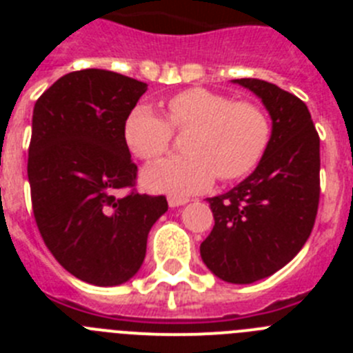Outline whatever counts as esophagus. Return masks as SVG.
I'll list each match as a JSON object with an SVG mask.
<instances>
[{
  "instance_id": "1",
  "label": "esophagus",
  "mask_w": 353,
  "mask_h": 353,
  "mask_svg": "<svg viewBox=\"0 0 353 353\" xmlns=\"http://www.w3.org/2000/svg\"><path fill=\"white\" fill-rule=\"evenodd\" d=\"M189 199L187 198H179V196H170L168 198V203H170L171 208H176V207H182V205H185Z\"/></svg>"
}]
</instances>
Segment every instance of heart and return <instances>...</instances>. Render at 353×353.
I'll return each instance as SVG.
<instances>
[{"instance_id":"heart-1","label":"heart","mask_w":353,"mask_h":353,"mask_svg":"<svg viewBox=\"0 0 353 353\" xmlns=\"http://www.w3.org/2000/svg\"><path fill=\"white\" fill-rule=\"evenodd\" d=\"M168 122L148 105L132 109L125 121V141L138 159L154 162L170 148L173 129H191L183 143L187 155L170 157L148 168L143 182L152 191L194 194L212 185L248 174L269 145V118L252 102L205 88L176 93L168 101Z\"/></svg>"}]
</instances>
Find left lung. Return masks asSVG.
I'll return each mask as SVG.
<instances>
[{
    "label": "left lung",
    "mask_w": 353,
    "mask_h": 353,
    "mask_svg": "<svg viewBox=\"0 0 353 353\" xmlns=\"http://www.w3.org/2000/svg\"><path fill=\"white\" fill-rule=\"evenodd\" d=\"M233 83L261 99L272 134L256 170L207 199L215 224L199 252L214 276L249 285L283 269L310 239L320 201V138L299 97L261 79Z\"/></svg>",
    "instance_id": "1"
}]
</instances>
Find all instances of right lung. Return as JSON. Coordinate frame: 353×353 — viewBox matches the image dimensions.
I'll list each match as a JSON object with an SVG mask.
<instances>
[{
    "mask_svg": "<svg viewBox=\"0 0 353 353\" xmlns=\"http://www.w3.org/2000/svg\"><path fill=\"white\" fill-rule=\"evenodd\" d=\"M148 84L117 72L65 74L33 109L28 180L37 226L52 256L81 281L117 286L141 269L146 239L168 210L136 185L125 121Z\"/></svg>",
    "mask_w": 353,
    "mask_h": 353,
    "instance_id": "add662e5",
    "label": "right lung"
}]
</instances>
